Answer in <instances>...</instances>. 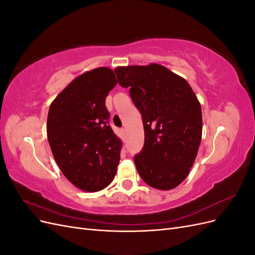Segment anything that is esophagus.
Here are the masks:
<instances>
[{"label":"esophagus","instance_id":"1","mask_svg":"<svg viewBox=\"0 0 255 255\" xmlns=\"http://www.w3.org/2000/svg\"><path fill=\"white\" fill-rule=\"evenodd\" d=\"M120 134H121L122 141H126V130H125V128H121L120 129Z\"/></svg>","mask_w":255,"mask_h":255}]
</instances>
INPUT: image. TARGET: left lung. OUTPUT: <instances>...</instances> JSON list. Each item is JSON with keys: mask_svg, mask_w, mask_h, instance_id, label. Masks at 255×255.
Masks as SVG:
<instances>
[{"mask_svg": "<svg viewBox=\"0 0 255 255\" xmlns=\"http://www.w3.org/2000/svg\"><path fill=\"white\" fill-rule=\"evenodd\" d=\"M115 72L142 117L144 144L134 156L138 173L153 188H175L188 175L201 142L202 112L194 90L158 64L117 67Z\"/></svg>", "mask_w": 255, "mask_h": 255, "instance_id": "obj_1", "label": "left lung"}]
</instances>
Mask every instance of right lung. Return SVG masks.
<instances>
[{
    "instance_id": "right-lung-1",
    "label": "right lung",
    "mask_w": 255,
    "mask_h": 255,
    "mask_svg": "<svg viewBox=\"0 0 255 255\" xmlns=\"http://www.w3.org/2000/svg\"><path fill=\"white\" fill-rule=\"evenodd\" d=\"M116 84L110 68L94 69L74 79L50 106L47 133L53 156L67 179L84 191L104 189L117 172L122 142L105 105Z\"/></svg>"
}]
</instances>
